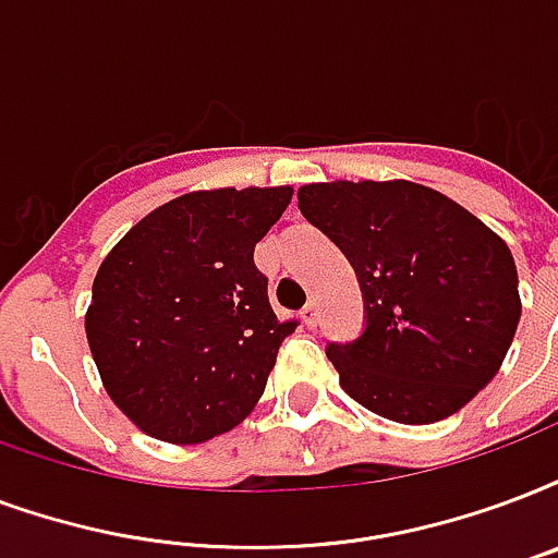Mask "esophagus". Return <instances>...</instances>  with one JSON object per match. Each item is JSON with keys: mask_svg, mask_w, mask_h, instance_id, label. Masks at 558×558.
Returning a JSON list of instances; mask_svg holds the SVG:
<instances>
[{"mask_svg": "<svg viewBox=\"0 0 558 558\" xmlns=\"http://www.w3.org/2000/svg\"><path fill=\"white\" fill-rule=\"evenodd\" d=\"M301 322H304V325H307V327H316L318 310H316V304H313V301H310L307 307L301 310Z\"/></svg>", "mask_w": 558, "mask_h": 558, "instance_id": "34e87169", "label": "esophagus"}]
</instances>
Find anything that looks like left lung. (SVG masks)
I'll list each match as a JSON object with an SVG mask.
<instances>
[{
  "label": "left lung",
  "instance_id": "1",
  "mask_svg": "<svg viewBox=\"0 0 558 558\" xmlns=\"http://www.w3.org/2000/svg\"><path fill=\"white\" fill-rule=\"evenodd\" d=\"M298 207L345 251L368 325L330 345L339 383L365 410L433 424L492 383L521 318L512 251L439 190L415 181L304 184Z\"/></svg>",
  "mask_w": 558,
  "mask_h": 558
}]
</instances>
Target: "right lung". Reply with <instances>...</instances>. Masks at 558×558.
Wrapping results in <instances>:
<instances>
[{"label":"right lung","mask_w":558,"mask_h":558,"mask_svg":"<svg viewBox=\"0 0 558 558\" xmlns=\"http://www.w3.org/2000/svg\"><path fill=\"white\" fill-rule=\"evenodd\" d=\"M292 186L195 190L110 248L84 316L110 401L151 439L198 445L260 401L295 322L275 316L254 245Z\"/></svg>","instance_id":"add662e5"}]
</instances>
